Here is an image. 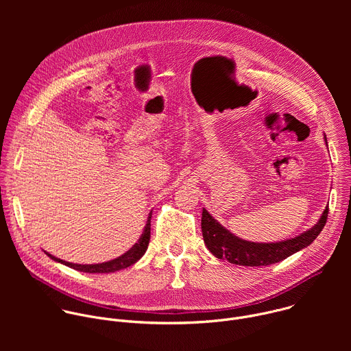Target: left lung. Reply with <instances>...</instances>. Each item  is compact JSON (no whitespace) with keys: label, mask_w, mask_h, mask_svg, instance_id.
Returning a JSON list of instances; mask_svg holds the SVG:
<instances>
[{"label":"left lung","mask_w":351,"mask_h":351,"mask_svg":"<svg viewBox=\"0 0 351 351\" xmlns=\"http://www.w3.org/2000/svg\"><path fill=\"white\" fill-rule=\"evenodd\" d=\"M328 213L329 208L326 206L319 221L311 229L293 239L275 243H254L240 239L223 228L206 208H203L202 230L207 248L217 258L243 267L271 265L310 245L322 232L328 219Z\"/></svg>","instance_id":"8db88e82"}]
</instances>
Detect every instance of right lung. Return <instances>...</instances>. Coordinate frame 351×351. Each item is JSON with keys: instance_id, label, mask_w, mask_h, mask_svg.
<instances>
[{"instance_id": "right-lung-1", "label": "right lung", "mask_w": 351, "mask_h": 351, "mask_svg": "<svg viewBox=\"0 0 351 351\" xmlns=\"http://www.w3.org/2000/svg\"><path fill=\"white\" fill-rule=\"evenodd\" d=\"M149 230H152V228H149V219H148V223L145 225L144 228V232L143 234L140 236L138 241L133 244V247L130 250H128V252L122 256H119L118 258H114L111 261H107V263H99V264H88V265H83V264H73V263H68V261H64V260H60L54 256H51L49 253L44 252L49 258L57 261V263H61L72 269H76V271H80V272H87V274H111V272H117V271H121V269H125L133 264H136L143 256L144 253L147 252V247H148V243H149Z\"/></svg>"}]
</instances>
